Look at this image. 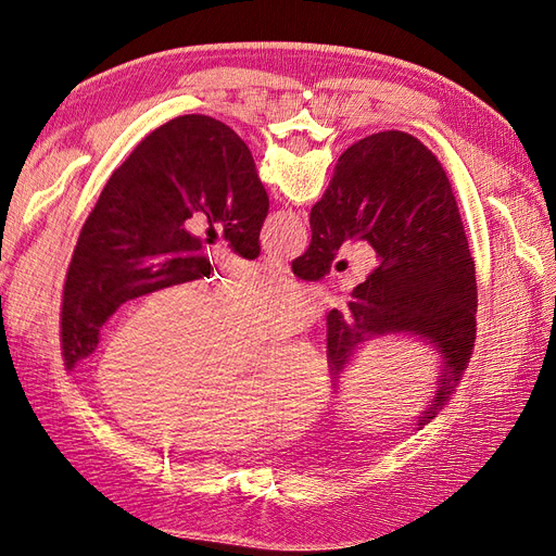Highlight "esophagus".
Masks as SVG:
<instances>
[{"mask_svg": "<svg viewBox=\"0 0 556 556\" xmlns=\"http://www.w3.org/2000/svg\"><path fill=\"white\" fill-rule=\"evenodd\" d=\"M264 264H266L268 268H271V271H276V274H290V266L285 264L282 260H278V257L268 255V257H264Z\"/></svg>", "mask_w": 556, "mask_h": 556, "instance_id": "1", "label": "esophagus"}]
</instances>
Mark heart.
<instances>
[{
  "label": "heart",
  "instance_id": "heart-1",
  "mask_svg": "<svg viewBox=\"0 0 556 556\" xmlns=\"http://www.w3.org/2000/svg\"><path fill=\"white\" fill-rule=\"evenodd\" d=\"M311 294L271 271H248L206 299L192 285L148 299L117 331L99 384L131 427L160 441L223 447L271 425H304L327 403V368L306 341L280 343L255 378L237 376L241 343L308 325Z\"/></svg>",
  "mask_w": 556,
  "mask_h": 556
}]
</instances>
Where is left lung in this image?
Returning a JSON list of instances; mask_svg holds the SVG:
<instances>
[{
	"label": "left lung",
	"mask_w": 556,
	"mask_h": 556,
	"mask_svg": "<svg viewBox=\"0 0 556 556\" xmlns=\"http://www.w3.org/2000/svg\"><path fill=\"white\" fill-rule=\"evenodd\" d=\"M268 194L243 139L208 115H180L134 148L80 229L62 296L70 371L88 359L106 319L131 299L211 276L192 215L220 225L245 260L260 257Z\"/></svg>",
	"instance_id": "1"
}]
</instances>
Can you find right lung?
Here are the masks:
<instances>
[{"label":"right lung","mask_w":556,"mask_h":556,"mask_svg":"<svg viewBox=\"0 0 556 556\" xmlns=\"http://www.w3.org/2000/svg\"><path fill=\"white\" fill-rule=\"evenodd\" d=\"M313 239L294 276L319 280L343 243L371 248L374 268L327 315V362L336 392L357 352L376 339H410L435 357L433 394L419 431L459 384L476 339V264L457 199L431 150L406 131L350 146L311 208Z\"/></svg>","instance_id":"right-lung-1"}]
</instances>
